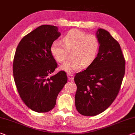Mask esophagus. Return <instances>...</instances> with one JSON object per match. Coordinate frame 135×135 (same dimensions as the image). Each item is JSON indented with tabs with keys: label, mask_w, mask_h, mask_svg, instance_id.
Returning a JSON list of instances; mask_svg holds the SVG:
<instances>
[{
	"label": "esophagus",
	"mask_w": 135,
	"mask_h": 135,
	"mask_svg": "<svg viewBox=\"0 0 135 135\" xmlns=\"http://www.w3.org/2000/svg\"><path fill=\"white\" fill-rule=\"evenodd\" d=\"M68 76V79L70 81H73L74 80V76L71 74H67Z\"/></svg>",
	"instance_id": "1"
}]
</instances>
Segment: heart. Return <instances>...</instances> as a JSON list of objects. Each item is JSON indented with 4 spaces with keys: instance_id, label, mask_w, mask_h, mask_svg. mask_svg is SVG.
I'll return each instance as SVG.
<instances>
[{
    "instance_id": "heart-1",
    "label": "heart",
    "mask_w": 135,
    "mask_h": 135,
    "mask_svg": "<svg viewBox=\"0 0 135 135\" xmlns=\"http://www.w3.org/2000/svg\"><path fill=\"white\" fill-rule=\"evenodd\" d=\"M63 43L55 40L52 43L51 52L59 62H64L67 56V51H71V59L61 66V69L67 73H73L83 66L92 64L97 57L99 41L93 35H86L77 29L70 30L63 38Z\"/></svg>"
}]
</instances>
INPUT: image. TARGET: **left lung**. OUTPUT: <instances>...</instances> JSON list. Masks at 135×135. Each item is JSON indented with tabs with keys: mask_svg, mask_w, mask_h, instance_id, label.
Wrapping results in <instances>:
<instances>
[{
	"mask_svg": "<svg viewBox=\"0 0 135 135\" xmlns=\"http://www.w3.org/2000/svg\"><path fill=\"white\" fill-rule=\"evenodd\" d=\"M96 36L99 47L95 61L74 77L76 108L85 116L98 115L111 105L125 73V60L118 42L104 29L98 28Z\"/></svg>",
	"mask_w": 135,
	"mask_h": 135,
	"instance_id": "1",
	"label": "left lung"
}]
</instances>
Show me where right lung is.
<instances>
[{"instance_id":"1","label":"right lung","mask_w":135,"mask_h":135,"mask_svg":"<svg viewBox=\"0 0 135 135\" xmlns=\"http://www.w3.org/2000/svg\"><path fill=\"white\" fill-rule=\"evenodd\" d=\"M60 36L56 26L43 25L24 36L16 49L13 74L18 92L25 104L37 113L54 108L67 82L63 71L49 77L57 67L51 46Z\"/></svg>"}]
</instances>
